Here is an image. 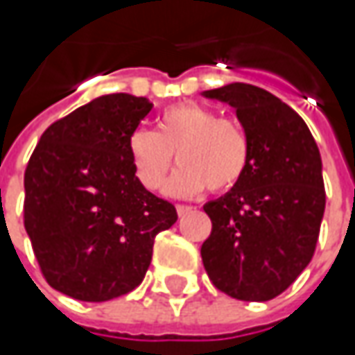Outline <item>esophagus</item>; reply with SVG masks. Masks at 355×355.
<instances>
[{
    "label": "esophagus",
    "instance_id": "34e87169",
    "mask_svg": "<svg viewBox=\"0 0 355 355\" xmlns=\"http://www.w3.org/2000/svg\"><path fill=\"white\" fill-rule=\"evenodd\" d=\"M175 211H178L180 217H184V215H187V213L191 211V207H189V205H175Z\"/></svg>",
    "mask_w": 355,
    "mask_h": 355
}]
</instances>
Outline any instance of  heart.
<instances>
[{
	"label": "heart",
	"mask_w": 355,
	"mask_h": 355,
	"mask_svg": "<svg viewBox=\"0 0 355 355\" xmlns=\"http://www.w3.org/2000/svg\"><path fill=\"white\" fill-rule=\"evenodd\" d=\"M128 154L138 182L150 191L164 185L175 154L180 168L168 193L191 198L205 187L215 193L235 187L247 171L251 150L235 120L203 104L182 103L162 112L157 130H132Z\"/></svg>",
	"instance_id": "heart-1"
}]
</instances>
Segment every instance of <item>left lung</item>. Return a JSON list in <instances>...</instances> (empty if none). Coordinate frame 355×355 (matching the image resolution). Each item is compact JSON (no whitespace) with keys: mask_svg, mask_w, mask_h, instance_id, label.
I'll return each mask as SVG.
<instances>
[{"mask_svg":"<svg viewBox=\"0 0 355 355\" xmlns=\"http://www.w3.org/2000/svg\"><path fill=\"white\" fill-rule=\"evenodd\" d=\"M203 96L237 110L251 150L243 180L203 205L213 225L203 266L221 293L265 302L312 261L326 207L320 152L306 122L265 89L233 83Z\"/></svg>","mask_w":355,"mask_h":355,"instance_id":"8db88e82","label":"left lung"}]
</instances>
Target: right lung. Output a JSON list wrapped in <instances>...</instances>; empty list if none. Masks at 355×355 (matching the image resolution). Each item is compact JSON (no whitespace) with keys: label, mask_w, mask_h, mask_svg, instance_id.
<instances>
[{"label":"right lung","mask_w":355,"mask_h":355,"mask_svg":"<svg viewBox=\"0 0 355 355\" xmlns=\"http://www.w3.org/2000/svg\"><path fill=\"white\" fill-rule=\"evenodd\" d=\"M154 104L104 94L53 122L25 170L23 223L49 284L76 300L104 302L134 291L154 239L175 207L144 187L128 136Z\"/></svg>","instance_id":"1"}]
</instances>
